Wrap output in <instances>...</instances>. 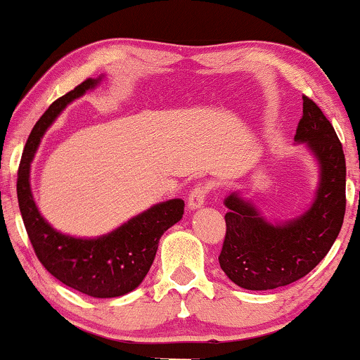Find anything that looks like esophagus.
Instances as JSON below:
<instances>
[{
    "mask_svg": "<svg viewBox=\"0 0 360 360\" xmlns=\"http://www.w3.org/2000/svg\"><path fill=\"white\" fill-rule=\"evenodd\" d=\"M206 193H208V188L205 185H196L193 190L190 191L188 195V208L190 210H198L205 205Z\"/></svg>",
    "mask_w": 360,
    "mask_h": 360,
    "instance_id": "34e87169",
    "label": "esophagus"
}]
</instances>
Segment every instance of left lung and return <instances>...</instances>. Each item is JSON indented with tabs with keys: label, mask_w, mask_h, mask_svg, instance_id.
<instances>
[{
	"label": "left lung",
	"mask_w": 360,
	"mask_h": 360,
	"mask_svg": "<svg viewBox=\"0 0 360 360\" xmlns=\"http://www.w3.org/2000/svg\"><path fill=\"white\" fill-rule=\"evenodd\" d=\"M295 144H304L318 164L311 205L285 221L267 219L240 190L224 198L226 238L219 265L245 290H274L311 272L336 240L346 211V159L323 111L303 96Z\"/></svg>",
	"instance_id": "left-lung-1"
}]
</instances>
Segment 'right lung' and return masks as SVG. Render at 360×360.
I'll return each instance as SVG.
<instances>
[{
  "label": "right lung",
  "instance_id": "1",
  "mask_svg": "<svg viewBox=\"0 0 360 360\" xmlns=\"http://www.w3.org/2000/svg\"><path fill=\"white\" fill-rule=\"evenodd\" d=\"M103 78H88L49 106L24 147L16 186L27 236L49 274L88 297L116 298L132 292L146 278L162 234L184 218V200L157 203L98 238H77L60 233L44 218L31 190V165L44 134L72 101L95 90Z\"/></svg>",
  "mask_w": 360,
  "mask_h": 360
}]
</instances>
